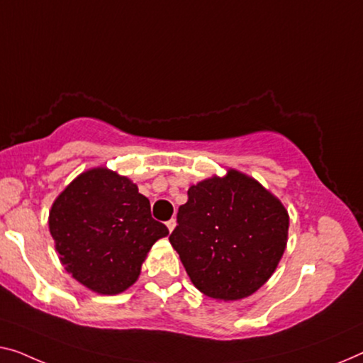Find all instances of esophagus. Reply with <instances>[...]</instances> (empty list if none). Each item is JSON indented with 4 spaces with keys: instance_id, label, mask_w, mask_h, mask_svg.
<instances>
[{
    "instance_id": "1",
    "label": "esophagus",
    "mask_w": 363,
    "mask_h": 363,
    "mask_svg": "<svg viewBox=\"0 0 363 363\" xmlns=\"http://www.w3.org/2000/svg\"><path fill=\"white\" fill-rule=\"evenodd\" d=\"M166 226H167V230L172 231V230L176 228V220H174V218H171L169 221H166Z\"/></svg>"
}]
</instances>
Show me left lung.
Returning <instances> with one entry per match:
<instances>
[{
    "mask_svg": "<svg viewBox=\"0 0 363 363\" xmlns=\"http://www.w3.org/2000/svg\"><path fill=\"white\" fill-rule=\"evenodd\" d=\"M169 241L192 284L215 300L252 295L284 256L289 213L256 179L236 169L191 186Z\"/></svg>",
    "mask_w": 363,
    "mask_h": 363,
    "instance_id": "obj_1",
    "label": "left lung"
}]
</instances>
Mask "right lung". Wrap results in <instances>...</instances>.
<instances>
[{"instance_id": "obj_1", "label": "right lung", "mask_w": 363, "mask_h": 363, "mask_svg": "<svg viewBox=\"0 0 363 363\" xmlns=\"http://www.w3.org/2000/svg\"><path fill=\"white\" fill-rule=\"evenodd\" d=\"M48 228L67 272L101 295L122 294L137 282L151 246L169 235L137 184L107 167L81 172L65 187Z\"/></svg>"}]
</instances>
